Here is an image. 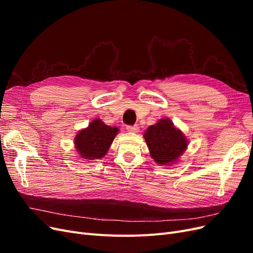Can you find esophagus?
I'll return each instance as SVG.
<instances>
[{
	"label": "esophagus",
	"instance_id": "1",
	"mask_svg": "<svg viewBox=\"0 0 253 253\" xmlns=\"http://www.w3.org/2000/svg\"><path fill=\"white\" fill-rule=\"evenodd\" d=\"M126 131L131 132V133H137L139 131V126H127Z\"/></svg>",
	"mask_w": 253,
	"mask_h": 253
}]
</instances>
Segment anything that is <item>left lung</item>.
Listing matches in <instances>:
<instances>
[{"instance_id":"8db88e82","label":"left lung","mask_w":253,"mask_h":253,"mask_svg":"<svg viewBox=\"0 0 253 253\" xmlns=\"http://www.w3.org/2000/svg\"><path fill=\"white\" fill-rule=\"evenodd\" d=\"M151 157L160 166H170L177 162L188 147V140L180 129L176 128L169 118L159 119L143 134Z\"/></svg>"}]
</instances>
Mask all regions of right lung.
Instances as JSON below:
<instances>
[{
  "label": "right lung",
  "mask_w": 253,
  "mask_h": 253,
  "mask_svg": "<svg viewBox=\"0 0 253 253\" xmlns=\"http://www.w3.org/2000/svg\"><path fill=\"white\" fill-rule=\"evenodd\" d=\"M119 129L106 126L100 119H94L87 127L81 129L75 137V148L84 159H99L108 153Z\"/></svg>",
  "instance_id": "obj_1"
}]
</instances>
